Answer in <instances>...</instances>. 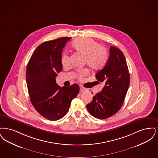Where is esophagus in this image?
I'll use <instances>...</instances> for the list:
<instances>
[{
	"label": "esophagus",
	"instance_id": "1",
	"mask_svg": "<svg viewBox=\"0 0 158 158\" xmlns=\"http://www.w3.org/2000/svg\"><path fill=\"white\" fill-rule=\"evenodd\" d=\"M80 89H81V91H87V89L86 88L82 87L81 85H80Z\"/></svg>",
	"mask_w": 158,
	"mask_h": 158
}]
</instances>
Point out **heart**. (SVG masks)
Here are the masks:
<instances>
[{"instance_id": "1", "label": "heart", "mask_w": 158, "mask_h": 158, "mask_svg": "<svg viewBox=\"0 0 158 158\" xmlns=\"http://www.w3.org/2000/svg\"><path fill=\"white\" fill-rule=\"evenodd\" d=\"M73 47L77 51L85 55V63L87 64L91 69H98L105 65L108 60L107 49L96 40L89 38H80L77 39L72 44ZM62 65L67 67L69 64V56L64 53L61 57ZM87 69H78L77 76L79 79H82L84 76L89 74Z\"/></svg>"}]
</instances>
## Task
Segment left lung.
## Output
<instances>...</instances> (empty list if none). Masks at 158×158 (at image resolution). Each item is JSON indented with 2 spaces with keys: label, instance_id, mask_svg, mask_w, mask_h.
Segmentation results:
<instances>
[{
  "label": "left lung",
  "instance_id": "1",
  "mask_svg": "<svg viewBox=\"0 0 158 158\" xmlns=\"http://www.w3.org/2000/svg\"><path fill=\"white\" fill-rule=\"evenodd\" d=\"M96 77L105 85L86 107L91 116L99 119L107 118L120 109L130 84L126 58L120 49L110 47L109 60L104 68L97 73Z\"/></svg>",
  "mask_w": 158,
  "mask_h": 158
}]
</instances>
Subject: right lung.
Returning <instances> with one entry per match:
<instances>
[{
  "label": "right lung",
  "instance_id": "obj_1",
  "mask_svg": "<svg viewBox=\"0 0 158 158\" xmlns=\"http://www.w3.org/2000/svg\"><path fill=\"white\" fill-rule=\"evenodd\" d=\"M70 39L63 37L42 43L27 64L26 80L31 102L41 116L49 120L64 116L72 100L79 93L77 84L60 87L55 80L62 69V51Z\"/></svg>",
  "mask_w": 158,
  "mask_h": 158
}]
</instances>
